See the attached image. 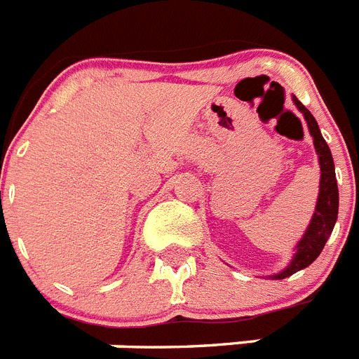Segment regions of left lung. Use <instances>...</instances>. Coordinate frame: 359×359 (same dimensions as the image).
<instances>
[{"instance_id": "obj_1", "label": "left lung", "mask_w": 359, "mask_h": 359, "mask_svg": "<svg viewBox=\"0 0 359 359\" xmlns=\"http://www.w3.org/2000/svg\"><path fill=\"white\" fill-rule=\"evenodd\" d=\"M293 102L297 109L304 115V118H306L307 129H309L313 144H315V151L320 165V190L318 199H316L315 214L311 217V223L307 230L304 231L302 239L298 241L297 246H294V253L291 257L290 264L282 271H278V273L269 275L268 278H271V280L287 278L293 273H297V271H300V269L313 264L318 259L320 253H322L327 239L331 237L332 228H334L336 219H338V183H336L334 161H332L331 149H329L327 142L323 140L318 123H316L315 116L309 113V109L302 106V102L297 97H293Z\"/></svg>"}]
</instances>
